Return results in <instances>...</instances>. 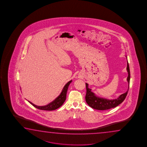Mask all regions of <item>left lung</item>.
Segmentation results:
<instances>
[{
	"label": "left lung",
	"mask_w": 147,
	"mask_h": 147,
	"mask_svg": "<svg viewBox=\"0 0 147 147\" xmlns=\"http://www.w3.org/2000/svg\"><path fill=\"white\" fill-rule=\"evenodd\" d=\"M126 57H127L126 56ZM127 71L128 73V76L127 77V81L128 82V89L126 92L122 95H120L119 97L114 99H108L107 98L98 97L95 95L94 92H92V89L88 88V84L86 83V94L85 96V100L88 105L96 110H109L112 108L116 107L118 105L121 103L125 97L129 88V80H130V71H129V65L127 60Z\"/></svg>",
	"instance_id": "obj_1"
}]
</instances>
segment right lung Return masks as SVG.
<instances>
[{"mask_svg":"<svg viewBox=\"0 0 147 147\" xmlns=\"http://www.w3.org/2000/svg\"><path fill=\"white\" fill-rule=\"evenodd\" d=\"M71 82H72V80H70L69 82H67L63 87L62 92H61L60 95L57 98H56L53 101L50 102L48 105H44V106H37L34 105L33 103L30 102L29 101H28L32 105L33 107H34L39 110H45V111H53V110H56L58 108H59L60 107H61L65 102L66 98V94H67L68 88Z\"/></svg>","mask_w":147,"mask_h":147,"instance_id":"obj_1","label":"right lung"}]
</instances>
